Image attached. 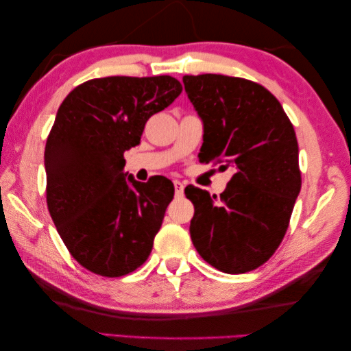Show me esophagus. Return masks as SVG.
Here are the masks:
<instances>
[{"label": "esophagus", "instance_id": "obj_1", "mask_svg": "<svg viewBox=\"0 0 351 351\" xmlns=\"http://www.w3.org/2000/svg\"><path fill=\"white\" fill-rule=\"evenodd\" d=\"M173 185H175V195H176V197H182L184 196V184L180 182V181H175Z\"/></svg>", "mask_w": 351, "mask_h": 351}]
</instances>
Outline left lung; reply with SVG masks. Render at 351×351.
<instances>
[{"label":"left lung","mask_w":351,"mask_h":351,"mask_svg":"<svg viewBox=\"0 0 351 351\" xmlns=\"http://www.w3.org/2000/svg\"><path fill=\"white\" fill-rule=\"evenodd\" d=\"M182 81L204 122L199 155L234 171L220 197L185 187L195 205L191 241L217 270L252 271L279 247L300 193L294 126L280 102L253 81L217 73Z\"/></svg>","instance_id":"obj_1"}]
</instances>
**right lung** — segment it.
<instances>
[{
    "label": "right lung",
    "mask_w": 351,
    "mask_h": 351,
    "mask_svg": "<svg viewBox=\"0 0 351 351\" xmlns=\"http://www.w3.org/2000/svg\"><path fill=\"white\" fill-rule=\"evenodd\" d=\"M181 92L169 75L95 78L58 108L45 146L47 204L64 245L88 271L121 278L151 255L175 187L164 176L126 178L123 154Z\"/></svg>",
    "instance_id": "1"
}]
</instances>
